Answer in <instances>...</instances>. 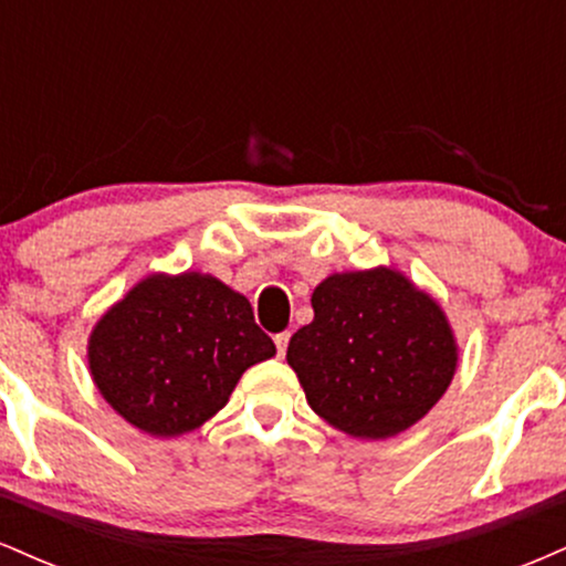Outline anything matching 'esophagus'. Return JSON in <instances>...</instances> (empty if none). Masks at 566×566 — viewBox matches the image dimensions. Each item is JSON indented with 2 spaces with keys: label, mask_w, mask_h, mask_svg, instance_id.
I'll list each match as a JSON object with an SVG mask.
<instances>
[{
  "label": "esophagus",
  "mask_w": 566,
  "mask_h": 566,
  "mask_svg": "<svg viewBox=\"0 0 566 566\" xmlns=\"http://www.w3.org/2000/svg\"><path fill=\"white\" fill-rule=\"evenodd\" d=\"M274 343H276V356H284V354H287L290 333H276L274 335Z\"/></svg>",
  "instance_id": "1"
}]
</instances>
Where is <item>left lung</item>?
I'll return each instance as SVG.
<instances>
[{"label":"left lung","instance_id":"left-lung-1","mask_svg":"<svg viewBox=\"0 0 566 566\" xmlns=\"http://www.w3.org/2000/svg\"><path fill=\"white\" fill-rule=\"evenodd\" d=\"M314 322L290 337L287 361L311 409L350 437L407 431L454 375L450 324L426 292L391 269L324 279Z\"/></svg>","mask_w":566,"mask_h":566}]
</instances>
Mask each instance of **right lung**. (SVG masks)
Segmentation results:
<instances>
[{
    "label": "right lung",
    "mask_w": 566,
    "mask_h": 566,
    "mask_svg": "<svg viewBox=\"0 0 566 566\" xmlns=\"http://www.w3.org/2000/svg\"><path fill=\"white\" fill-rule=\"evenodd\" d=\"M274 354L250 301L201 274L143 279L90 337L103 399L151 437L193 431L226 407L247 367Z\"/></svg>",
    "instance_id": "obj_1"
}]
</instances>
